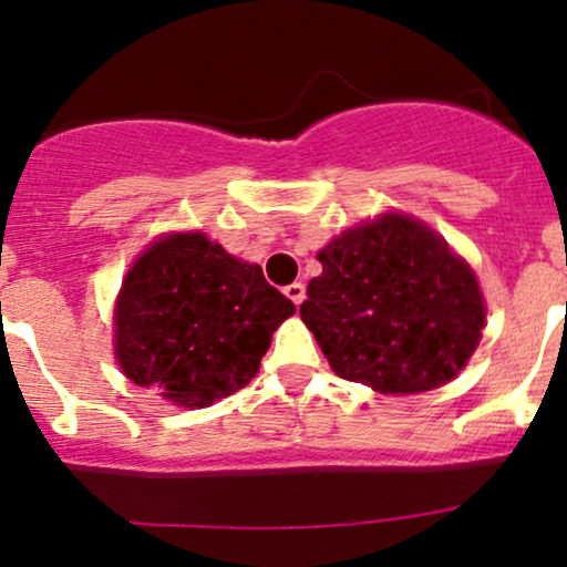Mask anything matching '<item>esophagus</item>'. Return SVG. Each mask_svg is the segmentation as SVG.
Returning a JSON list of instances; mask_svg holds the SVG:
<instances>
[{
  "mask_svg": "<svg viewBox=\"0 0 567 567\" xmlns=\"http://www.w3.org/2000/svg\"><path fill=\"white\" fill-rule=\"evenodd\" d=\"M285 296H288L290 301L296 303V306H301V303H303V298H306V288H303V282H292V285H288V288H285Z\"/></svg>",
  "mask_w": 567,
  "mask_h": 567,
  "instance_id": "esophagus-1",
  "label": "esophagus"
}]
</instances>
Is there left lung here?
Masks as SVG:
<instances>
[{
	"mask_svg": "<svg viewBox=\"0 0 567 567\" xmlns=\"http://www.w3.org/2000/svg\"><path fill=\"white\" fill-rule=\"evenodd\" d=\"M301 320L341 379L419 394L458 375L483 338L472 266L419 218L383 213L317 252Z\"/></svg>",
	"mask_w": 567,
	"mask_h": 567,
	"instance_id": "obj_1",
	"label": "left lung"
}]
</instances>
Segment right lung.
Returning <instances> with one entry per match:
<instances>
[{
	"instance_id": "1",
	"label": "right lung",
	"mask_w": 567,
	"mask_h": 567,
	"mask_svg": "<svg viewBox=\"0 0 567 567\" xmlns=\"http://www.w3.org/2000/svg\"><path fill=\"white\" fill-rule=\"evenodd\" d=\"M296 311L202 231L167 234L130 266L114 306L122 373L181 408H207L250 383L271 333Z\"/></svg>"
}]
</instances>
